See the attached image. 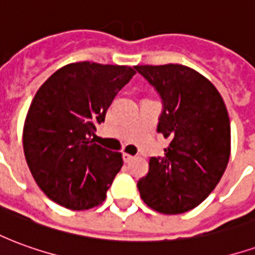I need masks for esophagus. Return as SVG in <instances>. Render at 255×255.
<instances>
[{
    "mask_svg": "<svg viewBox=\"0 0 255 255\" xmlns=\"http://www.w3.org/2000/svg\"><path fill=\"white\" fill-rule=\"evenodd\" d=\"M123 160H124V162H129V161L133 160V155L128 154V153H123Z\"/></svg>",
    "mask_w": 255,
    "mask_h": 255,
    "instance_id": "obj_1",
    "label": "esophagus"
}]
</instances>
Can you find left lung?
I'll return each instance as SVG.
<instances>
[{"mask_svg": "<svg viewBox=\"0 0 255 255\" xmlns=\"http://www.w3.org/2000/svg\"><path fill=\"white\" fill-rule=\"evenodd\" d=\"M160 93L164 112L157 131L169 138L161 158H150L138 182L140 198L164 214L197 208L219 184L231 154V126L214 84L182 64L136 65Z\"/></svg>", "mask_w": 255, "mask_h": 255, "instance_id": "left-lung-1", "label": "left lung"}]
</instances>
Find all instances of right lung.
<instances>
[{
    "label": "right lung",
    "mask_w": 255,
    "mask_h": 255,
    "mask_svg": "<svg viewBox=\"0 0 255 255\" xmlns=\"http://www.w3.org/2000/svg\"><path fill=\"white\" fill-rule=\"evenodd\" d=\"M135 67L79 61L64 65L36 91L23 127L25 161L36 184L53 202L71 210L105 201L122 153L91 139Z\"/></svg>",
    "instance_id": "obj_1"
}]
</instances>
